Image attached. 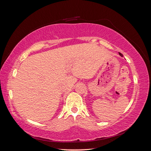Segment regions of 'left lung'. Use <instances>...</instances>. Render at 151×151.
<instances>
[{
    "label": "left lung",
    "instance_id": "8db88e82",
    "mask_svg": "<svg viewBox=\"0 0 151 151\" xmlns=\"http://www.w3.org/2000/svg\"><path fill=\"white\" fill-rule=\"evenodd\" d=\"M119 54H120V56H122H122H123V55H122V53H119Z\"/></svg>",
    "mask_w": 151,
    "mask_h": 151
}]
</instances>
